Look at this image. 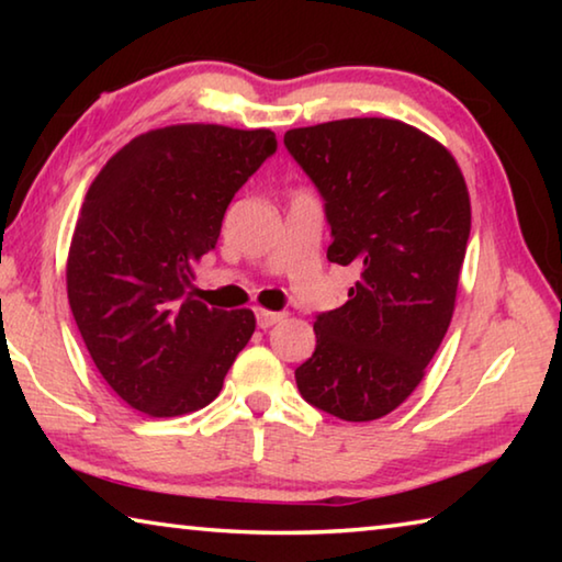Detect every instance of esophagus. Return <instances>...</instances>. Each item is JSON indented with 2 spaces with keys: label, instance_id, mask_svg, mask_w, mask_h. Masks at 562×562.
Returning <instances> with one entry per match:
<instances>
[{
  "label": "esophagus",
  "instance_id": "esophagus-1",
  "mask_svg": "<svg viewBox=\"0 0 562 562\" xmlns=\"http://www.w3.org/2000/svg\"><path fill=\"white\" fill-rule=\"evenodd\" d=\"M284 315L282 312H270V310H258V325L262 329H268L272 325H278V322H282Z\"/></svg>",
  "mask_w": 562,
  "mask_h": 562
}]
</instances>
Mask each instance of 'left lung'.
Here are the masks:
<instances>
[{
	"label": "left lung",
	"mask_w": 562,
	"mask_h": 562,
	"mask_svg": "<svg viewBox=\"0 0 562 562\" xmlns=\"http://www.w3.org/2000/svg\"><path fill=\"white\" fill-rule=\"evenodd\" d=\"M325 198L327 260L357 265L341 307L315 322L300 394L345 422L402 406L451 325L471 198L451 150L394 119H341L284 133Z\"/></svg>",
	"instance_id": "8db88e82"
}]
</instances>
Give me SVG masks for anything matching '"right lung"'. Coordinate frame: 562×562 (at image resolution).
<instances>
[{
	"mask_svg": "<svg viewBox=\"0 0 562 562\" xmlns=\"http://www.w3.org/2000/svg\"><path fill=\"white\" fill-rule=\"evenodd\" d=\"M274 148L270 128L176 123L128 140L89 186L66 294L93 364L136 412L207 406L250 341L252 310L207 307L188 288L233 195Z\"/></svg>",
	"mask_w": 562,
	"mask_h": 562,
	"instance_id": "right-lung-1",
	"label": "right lung"
}]
</instances>
